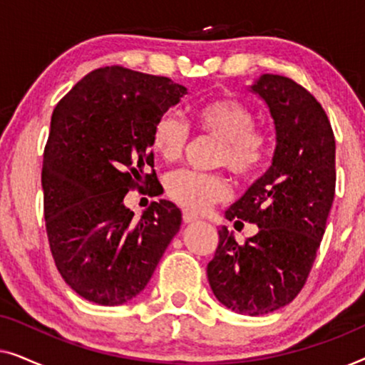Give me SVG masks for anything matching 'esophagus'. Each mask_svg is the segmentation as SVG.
<instances>
[{"label": "esophagus", "instance_id": "34e87169", "mask_svg": "<svg viewBox=\"0 0 365 365\" xmlns=\"http://www.w3.org/2000/svg\"><path fill=\"white\" fill-rule=\"evenodd\" d=\"M182 219H184V222H186V224H194V222L199 221V217L196 216V214L187 212V211L182 214Z\"/></svg>", "mask_w": 365, "mask_h": 365}]
</instances>
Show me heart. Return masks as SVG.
Returning <instances> with one entry per match:
<instances>
[{"instance_id":"b5f03b06","label":"heart","mask_w":365,"mask_h":365,"mask_svg":"<svg viewBox=\"0 0 365 365\" xmlns=\"http://www.w3.org/2000/svg\"><path fill=\"white\" fill-rule=\"evenodd\" d=\"M194 123L207 136L221 141L217 166H227L234 174L249 178L266 158V138L256 129L252 108L237 98H217L202 103L194 111ZM153 149L164 161L174 163L189 143V128L178 114L164 113L153 129ZM168 196L191 212L207 211L229 196L227 181L219 174L191 169L173 173L166 182Z\"/></svg>"}]
</instances>
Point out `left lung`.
I'll return each mask as SVG.
<instances>
[{
    "label": "left lung",
    "mask_w": 365,
    "mask_h": 365,
    "mask_svg": "<svg viewBox=\"0 0 365 365\" xmlns=\"http://www.w3.org/2000/svg\"><path fill=\"white\" fill-rule=\"evenodd\" d=\"M249 91L266 103L276 149L272 166L224 217L259 232L239 246L219 229L207 279L222 306L262 316L292 302L311 272L336 192V139L321 103L292 79L261 74Z\"/></svg>",
    "instance_id": "left-lung-1"
}]
</instances>
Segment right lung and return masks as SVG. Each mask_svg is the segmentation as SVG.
<instances>
[{
    "mask_svg": "<svg viewBox=\"0 0 365 365\" xmlns=\"http://www.w3.org/2000/svg\"><path fill=\"white\" fill-rule=\"evenodd\" d=\"M187 88L121 66L84 76L54 108L44 149V219L54 262L74 292L121 306L148 286L181 229V209L153 202L143 216L124 196L151 184L153 129Z\"/></svg>",
    "mask_w": 365,
    "mask_h": 365,
    "instance_id": "right-lung-1",
    "label": "right lung"
}]
</instances>
